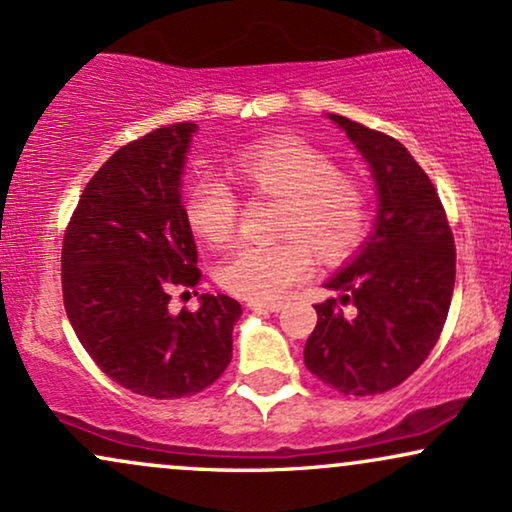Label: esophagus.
Segmentation results:
<instances>
[{
    "label": "esophagus",
    "mask_w": 512,
    "mask_h": 512,
    "mask_svg": "<svg viewBox=\"0 0 512 512\" xmlns=\"http://www.w3.org/2000/svg\"><path fill=\"white\" fill-rule=\"evenodd\" d=\"M281 301H272V303H267V301H250L248 303V308L250 310H255V313H276V310H281Z\"/></svg>",
    "instance_id": "1"
}]
</instances>
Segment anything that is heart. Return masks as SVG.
I'll list each match as a JSON object with an SVG mask.
<instances>
[{"label": "heart", "mask_w": 512, "mask_h": 512, "mask_svg": "<svg viewBox=\"0 0 512 512\" xmlns=\"http://www.w3.org/2000/svg\"><path fill=\"white\" fill-rule=\"evenodd\" d=\"M228 173L252 202H276L272 245H245L216 269L219 284L245 301H276L310 264L339 267L366 243L373 226L370 195L322 151L293 137L240 151ZM240 199L226 182L197 180L185 195V221L209 248L238 236Z\"/></svg>", "instance_id": "b5f03b06"}]
</instances>
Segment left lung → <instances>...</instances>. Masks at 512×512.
Here are the masks:
<instances>
[{
	"instance_id": "8db88e82",
	"label": "left lung",
	"mask_w": 512,
	"mask_h": 512,
	"mask_svg": "<svg viewBox=\"0 0 512 512\" xmlns=\"http://www.w3.org/2000/svg\"><path fill=\"white\" fill-rule=\"evenodd\" d=\"M332 120L370 163L380 211L361 255L327 281L342 298L315 305L303 358L327 387L366 397L404 383L436 346L455 289V240L438 190L397 139Z\"/></svg>"
}]
</instances>
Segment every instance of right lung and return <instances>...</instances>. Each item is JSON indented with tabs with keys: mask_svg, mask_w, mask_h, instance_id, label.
<instances>
[{
	"mask_svg": "<svg viewBox=\"0 0 512 512\" xmlns=\"http://www.w3.org/2000/svg\"><path fill=\"white\" fill-rule=\"evenodd\" d=\"M195 122H178L115 151L86 182L62 240V298L96 366L134 395L180 399L221 378L233 358L240 303L204 293L199 310H168L202 272L180 204ZM197 296V291H195Z\"/></svg>",
	"mask_w": 512,
	"mask_h": 512,
	"instance_id": "1",
	"label": "right lung"
}]
</instances>
